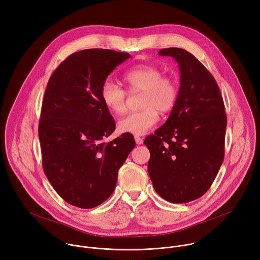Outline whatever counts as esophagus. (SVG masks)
<instances>
[{
	"label": "esophagus",
	"instance_id": "esophagus-1",
	"mask_svg": "<svg viewBox=\"0 0 260 260\" xmlns=\"http://www.w3.org/2000/svg\"><path fill=\"white\" fill-rule=\"evenodd\" d=\"M135 141H136V143H137L138 145L143 144V139H142V138H140L139 136H135Z\"/></svg>",
	"mask_w": 260,
	"mask_h": 260
}]
</instances>
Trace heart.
Returning <instances> with one entry per match:
<instances>
[{
    "instance_id": "obj_1",
    "label": "heart",
    "mask_w": 260,
    "mask_h": 260,
    "mask_svg": "<svg viewBox=\"0 0 260 260\" xmlns=\"http://www.w3.org/2000/svg\"><path fill=\"white\" fill-rule=\"evenodd\" d=\"M127 90L132 93L143 92L141 106L144 108L133 112L118 122L121 133L144 135L159 120V112H168L178 99V86L170 77L162 76V71L151 64H138L125 71L122 75ZM126 91L111 80L101 86V99L112 114L120 115L126 110Z\"/></svg>"
}]
</instances>
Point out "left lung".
Wrapping results in <instances>:
<instances>
[{
    "label": "left lung",
    "instance_id": "left-lung-1",
    "mask_svg": "<svg viewBox=\"0 0 260 260\" xmlns=\"http://www.w3.org/2000/svg\"><path fill=\"white\" fill-rule=\"evenodd\" d=\"M158 54L178 62L180 88L166 123L144 141L148 173L162 199L184 204L208 191L223 162L226 114L212 74L190 52L172 47Z\"/></svg>",
    "mask_w": 260,
    "mask_h": 260
}]
</instances>
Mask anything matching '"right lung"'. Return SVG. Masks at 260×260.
<instances>
[{
  "mask_svg": "<svg viewBox=\"0 0 260 260\" xmlns=\"http://www.w3.org/2000/svg\"><path fill=\"white\" fill-rule=\"evenodd\" d=\"M129 57L109 49L81 50L67 57L48 81L38 128L42 165L70 205L90 209L104 203L136 146L128 133L102 141L115 131V121L101 99V86Z\"/></svg>",
  "mask_w": 260,
  "mask_h": 260,
  "instance_id": "1",
  "label": "right lung"
}]
</instances>
